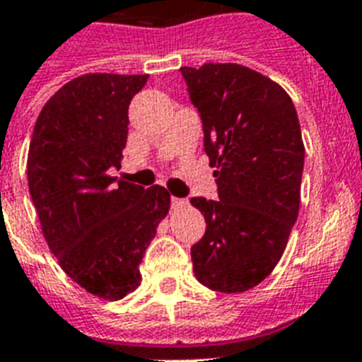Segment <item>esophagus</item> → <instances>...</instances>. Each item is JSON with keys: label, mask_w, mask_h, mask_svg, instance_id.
I'll list each match as a JSON object with an SVG mask.
<instances>
[{"label": "esophagus", "mask_w": 362, "mask_h": 362, "mask_svg": "<svg viewBox=\"0 0 362 362\" xmlns=\"http://www.w3.org/2000/svg\"><path fill=\"white\" fill-rule=\"evenodd\" d=\"M186 204V201L184 199H178V197H171V206L173 208H180Z\"/></svg>", "instance_id": "obj_1"}]
</instances>
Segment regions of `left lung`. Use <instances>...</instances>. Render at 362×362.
I'll return each instance as SVG.
<instances>
[{"label":"left lung","instance_id":"1","mask_svg":"<svg viewBox=\"0 0 362 362\" xmlns=\"http://www.w3.org/2000/svg\"><path fill=\"white\" fill-rule=\"evenodd\" d=\"M202 120L217 199L193 197L206 232L191 247L199 283L245 292L273 272L298 219L305 146L286 90L234 63L182 66Z\"/></svg>","mask_w":362,"mask_h":362}]
</instances>
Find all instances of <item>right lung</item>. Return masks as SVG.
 <instances>
[{"label": "right lung", "mask_w": 362, "mask_h": 362, "mask_svg": "<svg viewBox=\"0 0 362 362\" xmlns=\"http://www.w3.org/2000/svg\"><path fill=\"white\" fill-rule=\"evenodd\" d=\"M146 79H72L46 102L29 145V193L44 238L64 273L102 299L139 286V264L171 204L165 187L110 176L120 169L128 107Z\"/></svg>", "instance_id": "add662e5"}]
</instances>
